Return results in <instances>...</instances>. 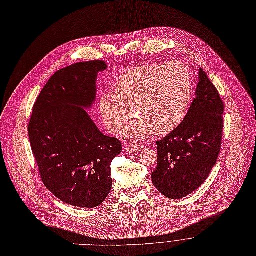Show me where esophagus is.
<instances>
[{
	"mask_svg": "<svg viewBox=\"0 0 256 256\" xmlns=\"http://www.w3.org/2000/svg\"><path fill=\"white\" fill-rule=\"evenodd\" d=\"M126 150L130 151V152H132V153H138V152H140V151L143 150V147H142L141 145H138V144H132V145L130 147H128Z\"/></svg>",
	"mask_w": 256,
	"mask_h": 256,
	"instance_id": "34e87169",
	"label": "esophagus"
}]
</instances>
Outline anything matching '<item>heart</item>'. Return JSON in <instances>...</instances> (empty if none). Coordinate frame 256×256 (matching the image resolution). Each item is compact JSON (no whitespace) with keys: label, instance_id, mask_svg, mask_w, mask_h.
Returning a JSON list of instances; mask_svg holds the SVG:
<instances>
[{"label":"heart","instance_id":"heart-1","mask_svg":"<svg viewBox=\"0 0 256 256\" xmlns=\"http://www.w3.org/2000/svg\"><path fill=\"white\" fill-rule=\"evenodd\" d=\"M115 92H105L100 112L105 126L120 132L132 120L138 122L126 130L130 136L168 134L184 122L193 100L189 69L180 62L150 64L126 72L115 82Z\"/></svg>","mask_w":256,"mask_h":256}]
</instances>
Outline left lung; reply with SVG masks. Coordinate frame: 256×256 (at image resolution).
<instances>
[{
    "label": "left lung",
    "mask_w": 256,
    "mask_h": 256,
    "mask_svg": "<svg viewBox=\"0 0 256 256\" xmlns=\"http://www.w3.org/2000/svg\"><path fill=\"white\" fill-rule=\"evenodd\" d=\"M198 84L182 124L157 141L155 188L168 198L188 196L207 180L220 151L224 103L214 84L199 68Z\"/></svg>",
    "instance_id": "1"
}]
</instances>
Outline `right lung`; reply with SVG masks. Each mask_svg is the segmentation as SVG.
Here are the masks:
<instances>
[{
	"label": "right lung",
	"mask_w": 256,
	"mask_h": 256,
	"mask_svg": "<svg viewBox=\"0 0 256 256\" xmlns=\"http://www.w3.org/2000/svg\"><path fill=\"white\" fill-rule=\"evenodd\" d=\"M104 61L60 69L46 84L32 109L28 136L42 180L61 201L94 208L111 191V162L122 152L116 138L103 134L86 110L96 99Z\"/></svg>",
	"instance_id": "obj_1"
}]
</instances>
